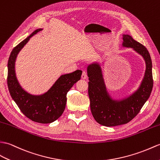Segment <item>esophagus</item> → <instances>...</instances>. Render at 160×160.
<instances>
[{"label": "esophagus", "mask_w": 160, "mask_h": 160, "mask_svg": "<svg viewBox=\"0 0 160 160\" xmlns=\"http://www.w3.org/2000/svg\"><path fill=\"white\" fill-rule=\"evenodd\" d=\"M82 78L83 80H85V79H87V72H85V71H83V72H82Z\"/></svg>", "instance_id": "34e87169"}]
</instances>
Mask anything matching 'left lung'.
Here are the masks:
<instances>
[{
	"label": "left lung",
	"instance_id": "obj_1",
	"mask_svg": "<svg viewBox=\"0 0 160 160\" xmlns=\"http://www.w3.org/2000/svg\"><path fill=\"white\" fill-rule=\"evenodd\" d=\"M122 47L132 48L142 56L146 64L142 81L133 93L124 99H113L107 91L99 63H92L87 67L91 113L98 123L106 127L123 125L132 121L147 101L153 88L152 61L148 51L130 35H122Z\"/></svg>",
	"mask_w": 160,
	"mask_h": 160
}]
</instances>
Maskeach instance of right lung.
<instances>
[{
	"label": "right lung",
	"instance_id": "add662e5",
	"mask_svg": "<svg viewBox=\"0 0 160 160\" xmlns=\"http://www.w3.org/2000/svg\"><path fill=\"white\" fill-rule=\"evenodd\" d=\"M42 30V28L35 30L12 51L7 65V85L13 101L26 117L39 123H51L58 119L64 112L67 93L73 85L80 80L82 72L76 70L71 73L61 76L52 87L42 95L30 94L22 88L17 79L15 70L17 56L30 38Z\"/></svg>",
	"mask_w": 160,
	"mask_h": 160
}]
</instances>
